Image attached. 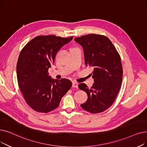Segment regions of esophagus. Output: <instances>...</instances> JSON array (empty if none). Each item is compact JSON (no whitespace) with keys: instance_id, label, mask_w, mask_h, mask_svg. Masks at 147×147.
I'll list each match as a JSON object with an SVG mask.
<instances>
[{"instance_id":"34e87169","label":"esophagus","mask_w":147,"mask_h":147,"mask_svg":"<svg viewBox=\"0 0 147 147\" xmlns=\"http://www.w3.org/2000/svg\"><path fill=\"white\" fill-rule=\"evenodd\" d=\"M72 87H73V88H78V83H76V82H73Z\"/></svg>"}]
</instances>
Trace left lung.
<instances>
[{"label": "left lung", "instance_id": "obj_1", "mask_svg": "<svg viewBox=\"0 0 147 147\" xmlns=\"http://www.w3.org/2000/svg\"><path fill=\"white\" fill-rule=\"evenodd\" d=\"M75 41L84 49L85 63L94 68V83L91 88L79 85L88 95V100L80 106L92 113L108 109L115 100L123 80V67L117 49L107 37L88 34L76 38Z\"/></svg>", "mask_w": 147, "mask_h": 147}]
</instances>
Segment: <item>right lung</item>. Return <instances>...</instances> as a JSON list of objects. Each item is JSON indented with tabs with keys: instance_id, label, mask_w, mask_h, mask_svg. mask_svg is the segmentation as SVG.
<instances>
[{
	"instance_id": "right-lung-1",
	"label": "right lung",
	"mask_w": 147,
	"mask_h": 147,
	"mask_svg": "<svg viewBox=\"0 0 147 147\" xmlns=\"http://www.w3.org/2000/svg\"><path fill=\"white\" fill-rule=\"evenodd\" d=\"M73 38L38 36L22 50L17 63L18 84L25 101L34 111L47 113L55 109L71 88V81L53 79L48 69L59 49Z\"/></svg>"
}]
</instances>
